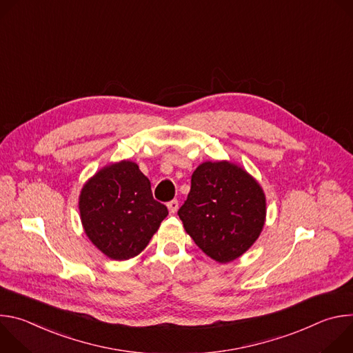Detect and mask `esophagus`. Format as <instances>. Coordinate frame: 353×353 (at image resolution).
I'll return each mask as SVG.
<instances>
[{"instance_id": "obj_1", "label": "esophagus", "mask_w": 353, "mask_h": 353, "mask_svg": "<svg viewBox=\"0 0 353 353\" xmlns=\"http://www.w3.org/2000/svg\"><path fill=\"white\" fill-rule=\"evenodd\" d=\"M168 208L170 211V214H176L179 210V201L177 199H172L168 203Z\"/></svg>"}]
</instances>
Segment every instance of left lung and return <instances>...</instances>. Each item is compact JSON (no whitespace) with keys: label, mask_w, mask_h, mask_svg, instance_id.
<instances>
[{"label":"left lung","mask_w":353,"mask_h":353,"mask_svg":"<svg viewBox=\"0 0 353 353\" xmlns=\"http://www.w3.org/2000/svg\"><path fill=\"white\" fill-rule=\"evenodd\" d=\"M177 214L207 256L229 263L259 239L265 221V195L241 168L205 162L192 173L191 190Z\"/></svg>","instance_id":"left-lung-1"}]
</instances>
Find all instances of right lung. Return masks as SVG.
I'll list each match as a JSON object with an SVG mask.
<instances>
[{
	"mask_svg": "<svg viewBox=\"0 0 353 353\" xmlns=\"http://www.w3.org/2000/svg\"><path fill=\"white\" fill-rule=\"evenodd\" d=\"M79 211L86 236L113 260L139 254L169 214L154 198L148 177L130 161L97 172L81 191Z\"/></svg>",
	"mask_w": 353,
	"mask_h": 353,
	"instance_id": "add662e5",
	"label": "right lung"
}]
</instances>
